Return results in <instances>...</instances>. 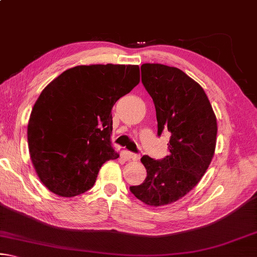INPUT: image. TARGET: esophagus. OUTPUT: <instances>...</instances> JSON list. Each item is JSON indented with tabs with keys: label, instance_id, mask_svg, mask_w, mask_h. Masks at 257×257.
Segmentation results:
<instances>
[{
	"label": "esophagus",
	"instance_id": "obj_1",
	"mask_svg": "<svg viewBox=\"0 0 257 257\" xmlns=\"http://www.w3.org/2000/svg\"><path fill=\"white\" fill-rule=\"evenodd\" d=\"M128 158L134 160V161H138L139 160V154L132 153V152H130V153H128Z\"/></svg>",
	"mask_w": 257,
	"mask_h": 257
}]
</instances>
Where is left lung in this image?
I'll list each match as a JSON object with an SVG mask.
<instances>
[{"instance_id":"8db88e82","label":"left lung","mask_w":257,"mask_h":257,"mask_svg":"<svg viewBox=\"0 0 257 257\" xmlns=\"http://www.w3.org/2000/svg\"><path fill=\"white\" fill-rule=\"evenodd\" d=\"M141 69L155 105L158 136L163 130L171 134L170 153L162 160L143 156L146 179L129 189L147 205L162 206L184 197L206 172L214 155L216 118L204 89L180 69L159 63Z\"/></svg>"}]
</instances>
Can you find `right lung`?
<instances>
[{
  "mask_svg": "<svg viewBox=\"0 0 257 257\" xmlns=\"http://www.w3.org/2000/svg\"><path fill=\"white\" fill-rule=\"evenodd\" d=\"M139 82V67L92 64L68 69L47 85L28 122L30 159L47 189L73 197L89 190L113 149L112 107Z\"/></svg>",
  "mask_w": 257,
  "mask_h": 257,
  "instance_id": "obj_1",
  "label": "right lung"
}]
</instances>
